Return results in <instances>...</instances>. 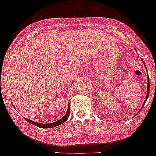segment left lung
<instances>
[{
	"instance_id": "1",
	"label": "left lung",
	"mask_w": 156,
	"mask_h": 156,
	"mask_svg": "<svg viewBox=\"0 0 156 156\" xmlns=\"http://www.w3.org/2000/svg\"><path fill=\"white\" fill-rule=\"evenodd\" d=\"M144 66H145V65H144ZM145 68H146V66H145ZM147 86H148V87H147V94H146L145 100H144V104H143V105H144L145 104L146 101H147V98H148V95H149V91H150V83H149V77H148V84H147ZM143 105H142V107H141V108H143ZM140 110H141V109H140Z\"/></svg>"
}]
</instances>
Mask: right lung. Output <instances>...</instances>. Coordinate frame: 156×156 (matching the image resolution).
<instances>
[{"instance_id":"obj_1","label":"right lung","mask_w":156,"mask_h":156,"mask_svg":"<svg viewBox=\"0 0 156 156\" xmlns=\"http://www.w3.org/2000/svg\"><path fill=\"white\" fill-rule=\"evenodd\" d=\"M69 114H70V107H69V104H68V109H67V112H66V115H65L62 118V119H60L59 120L56 121V122H51V123H39V122H34V121L31 120V119H27V118H24V119H26L27 122H30V123H32L33 125L38 126V127H41V128H51V127H55V126H59V125H61L62 123H63V122H66V121L68 119Z\"/></svg>"}]
</instances>
